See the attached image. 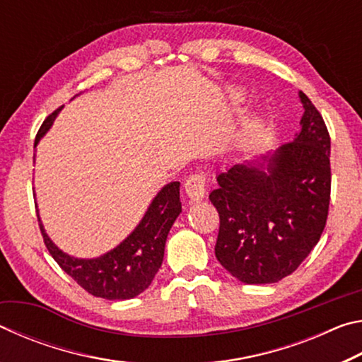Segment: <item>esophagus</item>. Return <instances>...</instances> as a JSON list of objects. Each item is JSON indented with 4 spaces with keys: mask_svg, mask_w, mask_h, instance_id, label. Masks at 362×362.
<instances>
[{
    "mask_svg": "<svg viewBox=\"0 0 362 362\" xmlns=\"http://www.w3.org/2000/svg\"><path fill=\"white\" fill-rule=\"evenodd\" d=\"M185 192L192 201H201L206 194V177L199 173L192 174L185 182Z\"/></svg>",
    "mask_w": 362,
    "mask_h": 362,
    "instance_id": "1",
    "label": "esophagus"
}]
</instances>
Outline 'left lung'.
Returning <instances> with one entry per match:
<instances>
[{
    "label": "left lung",
    "instance_id": "1",
    "mask_svg": "<svg viewBox=\"0 0 362 362\" xmlns=\"http://www.w3.org/2000/svg\"><path fill=\"white\" fill-rule=\"evenodd\" d=\"M302 131L265 156L267 170L235 164L209 194L220 218L216 257L246 284L289 276L320 241L330 203V136L321 113L300 93Z\"/></svg>",
    "mask_w": 362,
    "mask_h": 362
}]
</instances>
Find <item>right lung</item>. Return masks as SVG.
I'll return each mask as SVG.
<instances>
[{"mask_svg":"<svg viewBox=\"0 0 362 362\" xmlns=\"http://www.w3.org/2000/svg\"><path fill=\"white\" fill-rule=\"evenodd\" d=\"M60 108L52 112L42 122L36 134L35 146L51 127ZM179 187V182L168 183L151 201L137 228L119 246L99 259L84 260L64 254L49 240L40 223L49 254L90 296L107 300H127L139 296L151 284L161 267L168 233L182 212Z\"/></svg>","mask_w":362,"mask_h":362,"instance_id":"right-lung-1","label":"right lung"}]
</instances>
